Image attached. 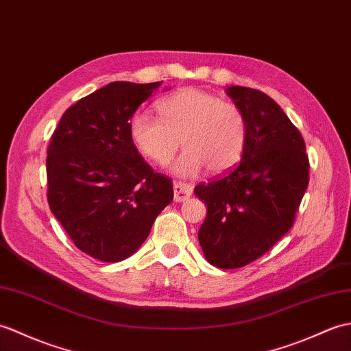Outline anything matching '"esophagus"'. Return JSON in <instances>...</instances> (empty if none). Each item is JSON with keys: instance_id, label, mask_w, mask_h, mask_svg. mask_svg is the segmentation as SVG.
<instances>
[{"instance_id": "esophagus-1", "label": "esophagus", "mask_w": 351, "mask_h": 351, "mask_svg": "<svg viewBox=\"0 0 351 351\" xmlns=\"http://www.w3.org/2000/svg\"><path fill=\"white\" fill-rule=\"evenodd\" d=\"M193 186L185 182H173V197L175 202H185L191 195Z\"/></svg>"}]
</instances>
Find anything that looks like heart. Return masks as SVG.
Wrapping results in <instances>:
<instances>
[{
    "label": "heart",
    "mask_w": 351,
    "mask_h": 351,
    "mask_svg": "<svg viewBox=\"0 0 351 351\" xmlns=\"http://www.w3.org/2000/svg\"><path fill=\"white\" fill-rule=\"evenodd\" d=\"M160 118L138 110L128 133L136 149L157 166H166L179 146L185 148L172 166L179 176L223 173L238 165L245 151L248 121L238 104L218 95L186 88L158 103Z\"/></svg>",
    "instance_id": "1"
}]
</instances>
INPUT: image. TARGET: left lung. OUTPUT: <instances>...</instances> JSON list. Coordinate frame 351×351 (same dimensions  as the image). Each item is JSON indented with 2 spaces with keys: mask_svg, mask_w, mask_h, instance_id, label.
Wrapping results in <instances>:
<instances>
[{
  "mask_svg": "<svg viewBox=\"0 0 351 351\" xmlns=\"http://www.w3.org/2000/svg\"><path fill=\"white\" fill-rule=\"evenodd\" d=\"M248 121L239 165L194 189L208 214L199 230L206 260L242 267L271 250L295 221L308 186L309 161L299 130L271 97L257 89H226Z\"/></svg>",
  "mask_w": 351,
  "mask_h": 351,
  "instance_id": "8db88e82",
  "label": "left lung"
}]
</instances>
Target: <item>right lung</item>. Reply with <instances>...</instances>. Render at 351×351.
<instances>
[{
	"instance_id": "obj_1",
	"label": "right lung",
	"mask_w": 351,
	"mask_h": 351,
	"mask_svg": "<svg viewBox=\"0 0 351 351\" xmlns=\"http://www.w3.org/2000/svg\"><path fill=\"white\" fill-rule=\"evenodd\" d=\"M162 82H112L64 112L47 148V202L75 245L101 262L141 248L173 185L136 149L130 119Z\"/></svg>"
}]
</instances>
